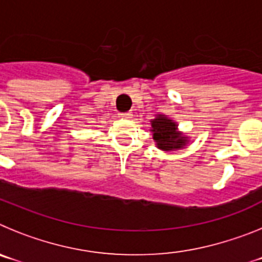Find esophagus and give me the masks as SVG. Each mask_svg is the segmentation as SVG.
<instances>
[{
    "instance_id": "34e87169",
    "label": "esophagus",
    "mask_w": 262,
    "mask_h": 262,
    "mask_svg": "<svg viewBox=\"0 0 262 262\" xmlns=\"http://www.w3.org/2000/svg\"><path fill=\"white\" fill-rule=\"evenodd\" d=\"M119 117L129 119V118H133V114H131V113H119Z\"/></svg>"
}]
</instances>
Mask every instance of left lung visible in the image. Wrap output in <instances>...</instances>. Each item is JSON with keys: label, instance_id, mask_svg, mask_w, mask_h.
Instances as JSON below:
<instances>
[{"label": "left lung", "instance_id": "left-lung-1", "mask_svg": "<svg viewBox=\"0 0 262 262\" xmlns=\"http://www.w3.org/2000/svg\"><path fill=\"white\" fill-rule=\"evenodd\" d=\"M151 126L154 139L156 140V144L160 149L172 151V149H178L186 144V139L176 131L177 124L172 119H168L164 115H159L152 120Z\"/></svg>", "mask_w": 262, "mask_h": 262}]
</instances>
